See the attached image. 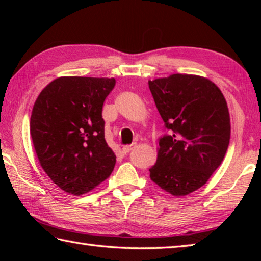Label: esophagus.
Wrapping results in <instances>:
<instances>
[{
    "mask_svg": "<svg viewBox=\"0 0 261 261\" xmlns=\"http://www.w3.org/2000/svg\"><path fill=\"white\" fill-rule=\"evenodd\" d=\"M136 143H132V145H129V146H124L123 148H122V151H123V153H127V152H130L132 149L134 148H136Z\"/></svg>",
    "mask_w": 261,
    "mask_h": 261,
    "instance_id": "obj_1",
    "label": "esophagus"
}]
</instances>
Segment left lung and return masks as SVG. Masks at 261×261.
<instances>
[{
	"mask_svg": "<svg viewBox=\"0 0 261 261\" xmlns=\"http://www.w3.org/2000/svg\"><path fill=\"white\" fill-rule=\"evenodd\" d=\"M148 84L169 130L159 140L150 178L171 195H188L223 162L231 136L228 104L220 88L202 76L173 74Z\"/></svg>",
	"mask_w": 261,
	"mask_h": 261,
	"instance_id": "left-lung-1",
	"label": "left lung"
}]
</instances>
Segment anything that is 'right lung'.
Listing matches in <instances>:
<instances>
[{"mask_svg": "<svg viewBox=\"0 0 261 261\" xmlns=\"http://www.w3.org/2000/svg\"><path fill=\"white\" fill-rule=\"evenodd\" d=\"M114 79L63 76L39 94L30 119L42 169L63 191L80 196L113 171L116 157L104 137L102 109Z\"/></svg>", "mask_w": 261, "mask_h": 261, "instance_id": "right-lung-1", "label": "right lung"}]
</instances>
